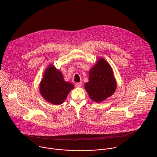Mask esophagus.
Returning a JSON list of instances; mask_svg holds the SVG:
<instances>
[{
  "mask_svg": "<svg viewBox=\"0 0 157 157\" xmlns=\"http://www.w3.org/2000/svg\"><path fill=\"white\" fill-rule=\"evenodd\" d=\"M81 85H82V82H76V83H75V86H76V87H79L81 86Z\"/></svg>",
  "mask_w": 157,
  "mask_h": 157,
  "instance_id": "1",
  "label": "esophagus"
}]
</instances>
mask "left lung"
Here are the masks:
<instances>
[{
  "label": "left lung",
  "instance_id": "8db88e82",
  "mask_svg": "<svg viewBox=\"0 0 157 157\" xmlns=\"http://www.w3.org/2000/svg\"><path fill=\"white\" fill-rule=\"evenodd\" d=\"M86 91L93 101L100 102L115 92L117 82L113 70L103 58H99L89 71V81L84 84Z\"/></svg>",
  "mask_w": 157,
  "mask_h": 157
}]
</instances>
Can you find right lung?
I'll return each instance as SVG.
<instances>
[{"mask_svg":"<svg viewBox=\"0 0 157 157\" xmlns=\"http://www.w3.org/2000/svg\"><path fill=\"white\" fill-rule=\"evenodd\" d=\"M73 88V84L65 81L62 73L52 64L44 71L40 84L42 97L54 105L62 104Z\"/></svg>","mask_w":157,"mask_h":157,"instance_id":"1","label":"right lung"}]
</instances>
